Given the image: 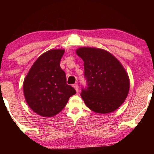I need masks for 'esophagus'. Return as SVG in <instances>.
<instances>
[{
  "label": "esophagus",
  "instance_id": "obj_1",
  "mask_svg": "<svg viewBox=\"0 0 154 154\" xmlns=\"http://www.w3.org/2000/svg\"><path fill=\"white\" fill-rule=\"evenodd\" d=\"M73 87L75 88V91H76L77 92H79V85H78V84H74V85H73Z\"/></svg>",
  "mask_w": 154,
  "mask_h": 154
}]
</instances>
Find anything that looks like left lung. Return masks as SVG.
<instances>
[{
	"instance_id": "obj_1",
	"label": "left lung",
	"mask_w": 154,
	"mask_h": 154,
	"mask_svg": "<svg viewBox=\"0 0 154 154\" xmlns=\"http://www.w3.org/2000/svg\"><path fill=\"white\" fill-rule=\"evenodd\" d=\"M75 53L84 62L88 88L82 90L86 106L97 113H109L121 106L130 90V79L121 63L104 49L81 47Z\"/></svg>"
}]
</instances>
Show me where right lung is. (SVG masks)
I'll return each mask as SVG.
<instances>
[{"label":"right lung","mask_w":154,"mask_h":154,"mask_svg":"<svg viewBox=\"0 0 154 154\" xmlns=\"http://www.w3.org/2000/svg\"><path fill=\"white\" fill-rule=\"evenodd\" d=\"M65 50L53 49L42 54L29 69L23 83V90L29 106L41 116L52 117L66 106L76 93L66 84V74L60 67Z\"/></svg>","instance_id":"right-lung-1"}]
</instances>
